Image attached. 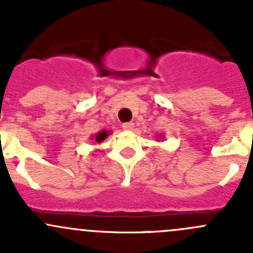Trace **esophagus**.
<instances>
[{
  "label": "esophagus",
  "mask_w": 253,
  "mask_h": 253,
  "mask_svg": "<svg viewBox=\"0 0 253 253\" xmlns=\"http://www.w3.org/2000/svg\"><path fill=\"white\" fill-rule=\"evenodd\" d=\"M133 122H125V124H122V128L126 129V131H131V129H133Z\"/></svg>",
  "instance_id": "esophagus-1"
}]
</instances>
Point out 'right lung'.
I'll return each mask as SVG.
<instances>
[{
    "label": "right lung",
    "mask_w": 253,
    "mask_h": 253,
    "mask_svg": "<svg viewBox=\"0 0 253 253\" xmlns=\"http://www.w3.org/2000/svg\"><path fill=\"white\" fill-rule=\"evenodd\" d=\"M109 134H110V131H105V129H103V131L98 132V133H96L95 136L91 137V139H94V141L98 142V143H101V142L104 141V139L106 138V137L109 136Z\"/></svg>",
    "instance_id": "1"
}]
</instances>
